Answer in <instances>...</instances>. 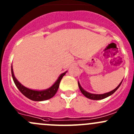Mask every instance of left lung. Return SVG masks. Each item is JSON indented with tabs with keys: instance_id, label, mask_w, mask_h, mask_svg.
Instances as JSON below:
<instances>
[{
	"instance_id": "1",
	"label": "left lung",
	"mask_w": 134,
	"mask_h": 134,
	"mask_svg": "<svg viewBox=\"0 0 134 134\" xmlns=\"http://www.w3.org/2000/svg\"><path fill=\"white\" fill-rule=\"evenodd\" d=\"M122 81H123V80H122L121 82L119 84V85H118V87H116V88H114V89L113 91H110V92H108L107 93H105V94H91V93L87 92V91H85V90H84L83 88L82 87H81V85H80V83H79V81L78 82V83L79 88H80V91H81V93H82V94H83L84 96H85L86 98H88V99H93V100H99V99H104V98H107V97L110 96H111V95H112V94H113L114 93L115 91H116L118 89V88H119V87H120V85H121V84Z\"/></svg>"
}]
</instances>
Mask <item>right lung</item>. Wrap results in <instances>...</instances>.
Returning <instances> with one entry per match:
<instances>
[{
    "instance_id": "obj_1",
    "label": "right lung",
    "mask_w": 134,
    "mask_h": 134,
    "mask_svg": "<svg viewBox=\"0 0 134 134\" xmlns=\"http://www.w3.org/2000/svg\"><path fill=\"white\" fill-rule=\"evenodd\" d=\"M66 72H67V71L60 74V76L58 77L56 82L50 88H47L46 90H43V91H35V90L29 89V88L24 87L16 80V78L15 77V75H14L12 65H11V74H12L13 80L14 83H15V85L16 86L18 89L20 91L22 94H24L25 96L29 98V99L36 101H45L53 98L57 92L59 85H60V81L62 79L63 76L66 74Z\"/></svg>"
}]
</instances>
